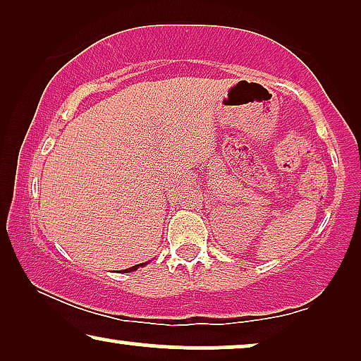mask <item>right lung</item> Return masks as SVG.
<instances>
[{"instance_id": "1", "label": "right lung", "mask_w": 361, "mask_h": 361, "mask_svg": "<svg viewBox=\"0 0 361 361\" xmlns=\"http://www.w3.org/2000/svg\"><path fill=\"white\" fill-rule=\"evenodd\" d=\"M147 263H141V264H136V266H133V268H128V269H123L121 273H131V271H136L137 268H140V266H146Z\"/></svg>"}]
</instances>
